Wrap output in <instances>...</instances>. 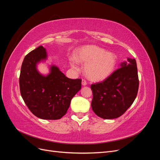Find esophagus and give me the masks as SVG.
<instances>
[{
  "mask_svg": "<svg viewBox=\"0 0 160 160\" xmlns=\"http://www.w3.org/2000/svg\"><path fill=\"white\" fill-rule=\"evenodd\" d=\"M87 84H88V83H87V81L84 79H82V85H86Z\"/></svg>",
  "mask_w": 160,
  "mask_h": 160,
  "instance_id": "obj_1",
  "label": "esophagus"
}]
</instances>
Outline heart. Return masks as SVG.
Returning a JSON list of instances; mask_svg holds the SVG:
<instances>
[{"label":"heart","instance_id":"b5f03b06","mask_svg":"<svg viewBox=\"0 0 160 160\" xmlns=\"http://www.w3.org/2000/svg\"><path fill=\"white\" fill-rule=\"evenodd\" d=\"M77 59L86 64L85 72L93 81H102L108 77L114 70L116 59L112 52H105L103 49L96 46H89L81 49ZM72 67L77 69V60L70 59Z\"/></svg>","mask_w":160,"mask_h":160}]
</instances>
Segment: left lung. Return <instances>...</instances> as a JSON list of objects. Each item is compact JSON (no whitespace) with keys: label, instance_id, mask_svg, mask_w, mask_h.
Segmentation results:
<instances>
[{"label":"left lung","instance_id":"1","mask_svg":"<svg viewBox=\"0 0 160 160\" xmlns=\"http://www.w3.org/2000/svg\"><path fill=\"white\" fill-rule=\"evenodd\" d=\"M103 81L91 84V108L99 118L106 119L122 116L138 95L139 78L136 61L128 59Z\"/></svg>","mask_w":160,"mask_h":160}]
</instances>
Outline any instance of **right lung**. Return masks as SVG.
<instances>
[{"label":"right lung","instance_id":"obj_1","mask_svg":"<svg viewBox=\"0 0 160 160\" xmlns=\"http://www.w3.org/2000/svg\"><path fill=\"white\" fill-rule=\"evenodd\" d=\"M46 57V50L42 46L25 56L19 77L21 95L36 117L59 119L66 114L72 98L81 89V79L67 78L55 66L51 67L49 75H41L37 71L36 64Z\"/></svg>","mask_w":160,"mask_h":160}]
</instances>
